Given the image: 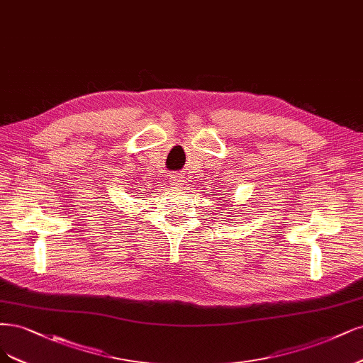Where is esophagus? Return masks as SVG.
I'll return each mask as SVG.
<instances>
[{
  "label": "esophagus",
  "instance_id": "obj_1",
  "mask_svg": "<svg viewBox=\"0 0 363 363\" xmlns=\"http://www.w3.org/2000/svg\"><path fill=\"white\" fill-rule=\"evenodd\" d=\"M171 180H172V184H174V186H180L182 182H183V179L179 176V174H177V176H174Z\"/></svg>",
  "mask_w": 363,
  "mask_h": 363
}]
</instances>
